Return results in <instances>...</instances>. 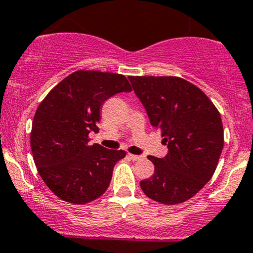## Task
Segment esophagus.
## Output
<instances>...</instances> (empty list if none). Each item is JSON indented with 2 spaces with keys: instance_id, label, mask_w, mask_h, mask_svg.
<instances>
[{
  "instance_id": "esophagus-1",
  "label": "esophagus",
  "mask_w": 253,
  "mask_h": 253,
  "mask_svg": "<svg viewBox=\"0 0 253 253\" xmlns=\"http://www.w3.org/2000/svg\"><path fill=\"white\" fill-rule=\"evenodd\" d=\"M128 158H129V159H132L133 161L141 159V157H140V156H135V154H130V153H128Z\"/></svg>"
}]
</instances>
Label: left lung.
Here are the masks:
<instances>
[{"label": "left lung", "mask_w": 253, "mask_h": 253, "mask_svg": "<svg viewBox=\"0 0 253 253\" xmlns=\"http://www.w3.org/2000/svg\"><path fill=\"white\" fill-rule=\"evenodd\" d=\"M133 89L169 147L148 156L154 174L140 181L148 198L165 205L191 199L212 178L224 147L218 109L200 88L178 77H129Z\"/></svg>", "instance_id": "1"}]
</instances>
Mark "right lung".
<instances>
[{"label":"right lung","mask_w":253,"mask_h":253,"mask_svg":"<svg viewBox=\"0 0 253 253\" xmlns=\"http://www.w3.org/2000/svg\"><path fill=\"white\" fill-rule=\"evenodd\" d=\"M130 90L128 80L121 74L77 71L57 84L39 105L30 147L39 174L60 199L84 205L106 192L114 165L126 152L89 145L88 134L99 132L103 102Z\"/></svg>","instance_id":"right-lung-1"}]
</instances>
